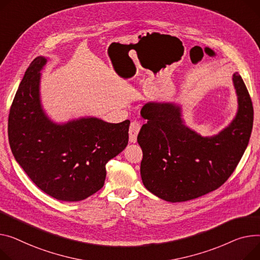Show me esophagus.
Instances as JSON below:
<instances>
[{"label": "esophagus", "instance_id": "esophagus-1", "mask_svg": "<svg viewBox=\"0 0 260 260\" xmlns=\"http://www.w3.org/2000/svg\"><path fill=\"white\" fill-rule=\"evenodd\" d=\"M140 128H141V124L139 122H137V121H133V122L131 123L129 131H128L129 142L131 143H136L137 142V136H138V134H139Z\"/></svg>", "mask_w": 260, "mask_h": 260}]
</instances>
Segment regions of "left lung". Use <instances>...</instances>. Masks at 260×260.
Listing matches in <instances>:
<instances>
[{
	"instance_id": "1",
	"label": "left lung",
	"mask_w": 260,
	"mask_h": 260,
	"mask_svg": "<svg viewBox=\"0 0 260 260\" xmlns=\"http://www.w3.org/2000/svg\"><path fill=\"white\" fill-rule=\"evenodd\" d=\"M232 81L237 96V112L231 123L211 137L188 127L182 108L176 102L149 101L141 116L147 120L137 141L142 148L141 179L158 198L186 202L217 189L239 163L253 127V106L241 76Z\"/></svg>"
}]
</instances>
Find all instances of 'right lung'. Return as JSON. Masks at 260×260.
Masks as SVG:
<instances>
[{"instance_id":"right-lung-1","label":"right lung","mask_w":260,"mask_h":260,"mask_svg":"<svg viewBox=\"0 0 260 260\" xmlns=\"http://www.w3.org/2000/svg\"><path fill=\"white\" fill-rule=\"evenodd\" d=\"M47 61L34 58L16 91L8 118L9 144L16 162L44 192L63 202L82 201L103 187L106 164L126 147L131 122L96 117L52 121L41 100V71Z\"/></svg>"}]
</instances>
